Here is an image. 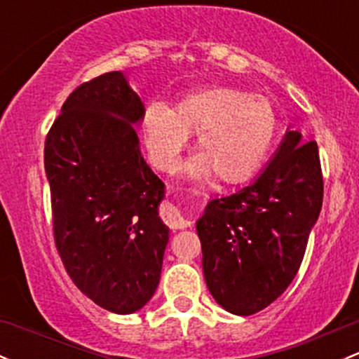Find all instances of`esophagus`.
<instances>
[{"label":"esophagus","instance_id":"1","mask_svg":"<svg viewBox=\"0 0 359 359\" xmlns=\"http://www.w3.org/2000/svg\"><path fill=\"white\" fill-rule=\"evenodd\" d=\"M163 222L168 224V226L173 228V230H180V228H187L189 223L186 218L182 216V212L177 210L175 206L168 204V206L163 208Z\"/></svg>","mask_w":359,"mask_h":359}]
</instances>
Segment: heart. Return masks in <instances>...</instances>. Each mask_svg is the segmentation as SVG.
Segmentation results:
<instances>
[{
	"mask_svg": "<svg viewBox=\"0 0 359 359\" xmlns=\"http://www.w3.org/2000/svg\"><path fill=\"white\" fill-rule=\"evenodd\" d=\"M194 133L199 156L187 170L198 177L212 172L219 182L240 184L266 160L278 133V114L269 98L228 85L189 92L173 109L153 102L144 110V143L161 170L175 167Z\"/></svg>",
	"mask_w": 359,
	"mask_h": 359,
	"instance_id": "1",
	"label": "heart"
}]
</instances>
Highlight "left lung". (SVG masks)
Here are the masks:
<instances>
[{
	"label": "left lung",
	"instance_id": "obj_1",
	"mask_svg": "<svg viewBox=\"0 0 359 359\" xmlns=\"http://www.w3.org/2000/svg\"><path fill=\"white\" fill-rule=\"evenodd\" d=\"M322 198L317 143L288 131L255 182L208 204L196 228L208 290L224 310L257 313L285 293L302 266Z\"/></svg>",
	"mask_w": 359,
	"mask_h": 359
}]
</instances>
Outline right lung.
I'll return each mask as SVG.
<instances>
[{
	"mask_svg": "<svg viewBox=\"0 0 359 359\" xmlns=\"http://www.w3.org/2000/svg\"><path fill=\"white\" fill-rule=\"evenodd\" d=\"M144 107L121 71L69 93L46 136L54 243L78 290L114 313L155 293L168 228L158 218L163 182L137 147Z\"/></svg>",
	"mask_w": 359,
	"mask_h": 359,
	"instance_id": "right-lung-1",
	"label": "right lung"
}]
</instances>
